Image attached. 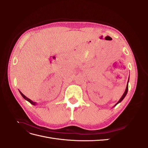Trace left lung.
I'll return each mask as SVG.
<instances>
[{
  "label": "left lung",
  "mask_w": 148,
  "mask_h": 148,
  "mask_svg": "<svg viewBox=\"0 0 148 148\" xmlns=\"http://www.w3.org/2000/svg\"><path fill=\"white\" fill-rule=\"evenodd\" d=\"M128 82H129V77H128V80L127 84V87H126V89H125V92H124V93H123V95H122V97H121V98L120 99V100L117 102V104H116L114 106V107L117 106V105L119 104V103H120V102H122V100H123V99H124V98H125V97L126 96L127 94V92H128Z\"/></svg>",
  "instance_id": "1"
}]
</instances>
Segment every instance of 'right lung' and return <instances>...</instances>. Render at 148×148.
Wrapping results in <instances>:
<instances>
[{"label":"right lung","instance_id":"add662e5","mask_svg":"<svg viewBox=\"0 0 148 148\" xmlns=\"http://www.w3.org/2000/svg\"><path fill=\"white\" fill-rule=\"evenodd\" d=\"M20 91V94H21V95L22 96V97H23V98H24V99H25V100H26V101H28L29 102H30L31 103V104H33V106H36V105H37V104H36V102H33V101H31V99H29V98H28L27 97H26L24 95H23V93H22L20 91Z\"/></svg>","mask_w":148,"mask_h":148}]
</instances>
